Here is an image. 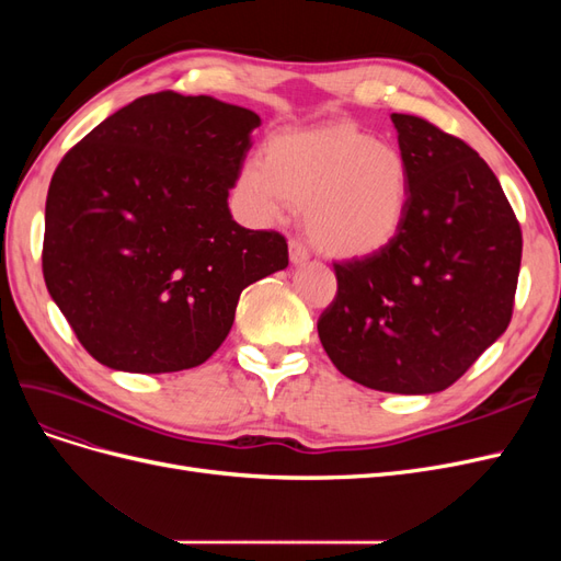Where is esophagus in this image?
Listing matches in <instances>:
<instances>
[{
	"label": "esophagus",
	"instance_id": "esophagus-1",
	"mask_svg": "<svg viewBox=\"0 0 561 561\" xmlns=\"http://www.w3.org/2000/svg\"><path fill=\"white\" fill-rule=\"evenodd\" d=\"M290 262L295 264V266H301V264H307L309 262V250L304 248V243H299V241H290Z\"/></svg>",
	"mask_w": 561,
	"mask_h": 561
}]
</instances>
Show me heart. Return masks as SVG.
Listing matches in <instances>:
<instances>
[{
    "instance_id": "b5f03b06",
    "label": "heart",
    "mask_w": 561,
    "mask_h": 561,
    "mask_svg": "<svg viewBox=\"0 0 561 561\" xmlns=\"http://www.w3.org/2000/svg\"><path fill=\"white\" fill-rule=\"evenodd\" d=\"M239 196L260 225L304 208L311 245L332 260H365L386 250L410 210V165L402 151L355 124L283 130L262 159H248Z\"/></svg>"
}]
</instances>
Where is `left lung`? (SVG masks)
<instances>
[{"label":"left lung","instance_id":"obj_1","mask_svg":"<svg viewBox=\"0 0 561 561\" xmlns=\"http://www.w3.org/2000/svg\"><path fill=\"white\" fill-rule=\"evenodd\" d=\"M410 165L398 239L334 264L336 297L320 344L344 377L400 396L445 390L505 332L522 231L474 149L412 114H390Z\"/></svg>","mask_w":561,"mask_h":561}]
</instances>
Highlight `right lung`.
Segmentation results:
<instances>
[{
  "label": "right lung",
  "instance_id": "right-lung-1",
  "mask_svg": "<svg viewBox=\"0 0 561 561\" xmlns=\"http://www.w3.org/2000/svg\"><path fill=\"white\" fill-rule=\"evenodd\" d=\"M262 118L208 95L133 100L67 151L46 196L44 280L98 363L163 375L206 363L254 280L287 266L276 231L229 210Z\"/></svg>",
  "mask_w": 561,
  "mask_h": 561
}]
</instances>
